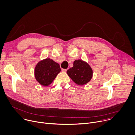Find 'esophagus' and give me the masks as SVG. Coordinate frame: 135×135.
Returning a JSON list of instances; mask_svg holds the SVG:
<instances>
[{"mask_svg": "<svg viewBox=\"0 0 135 135\" xmlns=\"http://www.w3.org/2000/svg\"><path fill=\"white\" fill-rule=\"evenodd\" d=\"M67 70V69H62V71H63V72H66Z\"/></svg>", "mask_w": 135, "mask_h": 135, "instance_id": "1", "label": "esophagus"}]
</instances>
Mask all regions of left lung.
I'll list each match as a JSON object with an SVG mask.
<instances>
[{
	"label": "left lung",
	"mask_w": 135,
	"mask_h": 135,
	"mask_svg": "<svg viewBox=\"0 0 135 135\" xmlns=\"http://www.w3.org/2000/svg\"><path fill=\"white\" fill-rule=\"evenodd\" d=\"M67 74L76 84L83 85L91 80L93 72L88 63L78 59L74 61L73 67L67 71Z\"/></svg>",
	"instance_id": "8db88e82"
}]
</instances>
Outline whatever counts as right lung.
Instances as JSON below:
<instances>
[{
  "instance_id": "obj_1",
  "label": "right lung",
  "mask_w": 135,
  "mask_h": 135,
  "mask_svg": "<svg viewBox=\"0 0 135 135\" xmlns=\"http://www.w3.org/2000/svg\"><path fill=\"white\" fill-rule=\"evenodd\" d=\"M59 65L50 58L40 61L35 67L34 76L36 80L43 86L51 84L60 72Z\"/></svg>"
}]
</instances>
